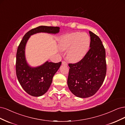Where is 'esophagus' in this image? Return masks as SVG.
Instances as JSON below:
<instances>
[{
    "label": "esophagus",
    "mask_w": 125,
    "mask_h": 125,
    "mask_svg": "<svg viewBox=\"0 0 125 125\" xmlns=\"http://www.w3.org/2000/svg\"><path fill=\"white\" fill-rule=\"evenodd\" d=\"M62 65H66V66H67V63L66 62L63 61V62H62Z\"/></svg>",
    "instance_id": "1"
}]
</instances>
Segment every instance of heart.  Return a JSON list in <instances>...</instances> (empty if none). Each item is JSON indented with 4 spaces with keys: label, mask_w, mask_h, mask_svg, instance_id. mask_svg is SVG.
I'll list each match as a JSON object with an SVG mask.
<instances>
[{
    "label": "heart",
    "mask_w": 125,
    "mask_h": 125,
    "mask_svg": "<svg viewBox=\"0 0 125 125\" xmlns=\"http://www.w3.org/2000/svg\"><path fill=\"white\" fill-rule=\"evenodd\" d=\"M90 45V37L85 32H73L64 35L60 41L63 51H68L67 57L71 62L80 61L87 54Z\"/></svg>",
    "instance_id": "b5f03b06"
}]
</instances>
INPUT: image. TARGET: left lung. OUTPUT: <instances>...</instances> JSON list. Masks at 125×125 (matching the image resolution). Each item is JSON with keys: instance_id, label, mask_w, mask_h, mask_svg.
<instances>
[{"instance_id": "obj_1", "label": "left lung", "mask_w": 125, "mask_h": 125, "mask_svg": "<svg viewBox=\"0 0 125 125\" xmlns=\"http://www.w3.org/2000/svg\"><path fill=\"white\" fill-rule=\"evenodd\" d=\"M90 49L80 62L69 63L67 84L74 95L86 98L95 94L106 73L105 50L99 37L89 31Z\"/></svg>"}]
</instances>
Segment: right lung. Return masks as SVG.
I'll return each instance as SVG.
<instances>
[{
  "instance_id": "obj_1",
  "label": "right lung",
  "mask_w": 125,
  "mask_h": 125,
  "mask_svg": "<svg viewBox=\"0 0 125 125\" xmlns=\"http://www.w3.org/2000/svg\"><path fill=\"white\" fill-rule=\"evenodd\" d=\"M58 26H40L26 33L19 45L16 55V70L18 80L25 91L29 95L38 97L46 93L52 84V78L61 65L62 62L54 63L47 61L36 67L29 65L26 60L25 48L30 37L37 33L56 34Z\"/></svg>"
}]
</instances>
